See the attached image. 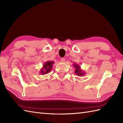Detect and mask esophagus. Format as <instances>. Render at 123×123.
<instances>
[{"label": "esophagus", "mask_w": 123, "mask_h": 123, "mask_svg": "<svg viewBox=\"0 0 123 123\" xmlns=\"http://www.w3.org/2000/svg\"><path fill=\"white\" fill-rule=\"evenodd\" d=\"M60 61H61V62H62V63H64V62H65V59L64 58H62V59H61V60H60Z\"/></svg>", "instance_id": "34e87169"}]
</instances>
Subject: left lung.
<instances>
[{"instance_id":"left-lung-1","label":"left lung","mask_w":123,"mask_h":123,"mask_svg":"<svg viewBox=\"0 0 123 123\" xmlns=\"http://www.w3.org/2000/svg\"><path fill=\"white\" fill-rule=\"evenodd\" d=\"M73 66L74 67V68H75L74 73L77 75H78V76L81 77L82 75H84L85 74V72L84 71H82V70L81 69L80 66L79 64L75 63L73 64Z\"/></svg>"}]
</instances>
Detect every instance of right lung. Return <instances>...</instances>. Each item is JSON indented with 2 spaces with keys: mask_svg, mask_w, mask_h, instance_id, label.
Instances as JSON below:
<instances>
[{
  "mask_svg": "<svg viewBox=\"0 0 123 123\" xmlns=\"http://www.w3.org/2000/svg\"><path fill=\"white\" fill-rule=\"evenodd\" d=\"M54 64V61H46L45 63H44L43 66V68L40 70V73L42 74H48L49 71H51L52 67H53V64Z\"/></svg>",
  "mask_w": 123,
  "mask_h": 123,
  "instance_id": "right-lung-1",
  "label": "right lung"
}]
</instances>
